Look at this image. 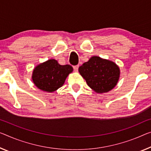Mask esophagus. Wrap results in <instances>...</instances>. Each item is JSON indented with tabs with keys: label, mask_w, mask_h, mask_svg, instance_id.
Wrapping results in <instances>:
<instances>
[{
	"label": "esophagus",
	"mask_w": 151,
	"mask_h": 151,
	"mask_svg": "<svg viewBox=\"0 0 151 151\" xmlns=\"http://www.w3.org/2000/svg\"><path fill=\"white\" fill-rule=\"evenodd\" d=\"M73 68L74 71H78L79 65H74V66H73Z\"/></svg>",
	"instance_id": "34e87169"
}]
</instances>
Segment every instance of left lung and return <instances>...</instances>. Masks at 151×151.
Segmentation results:
<instances>
[{"instance_id": "left-lung-1", "label": "left lung", "mask_w": 151, "mask_h": 151, "mask_svg": "<svg viewBox=\"0 0 151 151\" xmlns=\"http://www.w3.org/2000/svg\"><path fill=\"white\" fill-rule=\"evenodd\" d=\"M79 72L95 92L103 93L114 88L119 78V68L115 63L94 56L79 68Z\"/></svg>"}]
</instances>
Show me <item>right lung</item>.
Masks as SVG:
<instances>
[{"label": "right lung", "instance_id": "1", "mask_svg": "<svg viewBox=\"0 0 151 151\" xmlns=\"http://www.w3.org/2000/svg\"><path fill=\"white\" fill-rule=\"evenodd\" d=\"M72 71L73 68L69 65H61L56 60L50 59L34 69L32 80L39 89L52 92L62 86Z\"/></svg>", "mask_w": 151, "mask_h": 151}]
</instances>
